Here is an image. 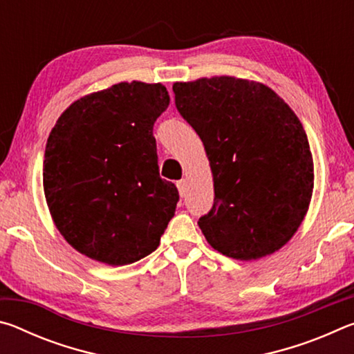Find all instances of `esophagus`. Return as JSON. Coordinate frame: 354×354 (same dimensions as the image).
<instances>
[{
  "instance_id": "obj_1",
  "label": "esophagus",
  "mask_w": 354,
  "mask_h": 354,
  "mask_svg": "<svg viewBox=\"0 0 354 354\" xmlns=\"http://www.w3.org/2000/svg\"><path fill=\"white\" fill-rule=\"evenodd\" d=\"M176 187H178L179 195L185 196V194H187V181H185V179H181V181L176 183Z\"/></svg>"
}]
</instances>
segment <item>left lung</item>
I'll return each instance as SVG.
<instances>
[{
	"mask_svg": "<svg viewBox=\"0 0 354 354\" xmlns=\"http://www.w3.org/2000/svg\"><path fill=\"white\" fill-rule=\"evenodd\" d=\"M178 112L205 145L214 206L198 220L214 250L251 261L283 248L314 189L303 124L270 87L232 76L175 82Z\"/></svg>",
	"mask_w": 354,
	"mask_h": 354,
	"instance_id": "8db88e82",
	"label": "left lung"
}]
</instances>
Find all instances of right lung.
I'll return each mask as SVG.
<instances>
[{
	"label": "right lung",
	"mask_w": 354,
	"mask_h": 354,
	"mask_svg": "<svg viewBox=\"0 0 354 354\" xmlns=\"http://www.w3.org/2000/svg\"><path fill=\"white\" fill-rule=\"evenodd\" d=\"M162 84H113L75 101L51 129L44 190L59 232L93 261L127 266L159 247L179 200L159 176L153 127Z\"/></svg>",
	"instance_id": "right-lung-1"
}]
</instances>
